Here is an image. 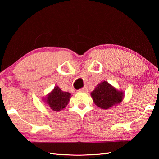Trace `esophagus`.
<instances>
[{
    "mask_svg": "<svg viewBox=\"0 0 159 159\" xmlns=\"http://www.w3.org/2000/svg\"><path fill=\"white\" fill-rule=\"evenodd\" d=\"M79 92H82V93H87L88 92V88L87 87H84L83 88H80L79 90Z\"/></svg>",
    "mask_w": 159,
    "mask_h": 159,
    "instance_id": "esophagus-1",
    "label": "esophagus"
}]
</instances>
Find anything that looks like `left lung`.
Here are the masks:
<instances>
[{
  "label": "left lung",
  "mask_w": 159,
  "mask_h": 159,
  "mask_svg": "<svg viewBox=\"0 0 159 159\" xmlns=\"http://www.w3.org/2000/svg\"><path fill=\"white\" fill-rule=\"evenodd\" d=\"M90 95L94 103L103 109L118 105L122 102L124 96L123 91L118 90L107 81L99 83Z\"/></svg>",
  "instance_id": "1"
}]
</instances>
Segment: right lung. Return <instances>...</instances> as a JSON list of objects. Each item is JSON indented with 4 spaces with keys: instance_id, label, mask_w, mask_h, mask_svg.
<instances>
[{
    "instance_id": "1",
    "label": "right lung",
    "mask_w": 159,
    "mask_h": 159,
    "mask_svg": "<svg viewBox=\"0 0 159 159\" xmlns=\"http://www.w3.org/2000/svg\"><path fill=\"white\" fill-rule=\"evenodd\" d=\"M71 98V93L64 92L58 86H55L54 89L44 98L45 102L51 109L59 111L65 108Z\"/></svg>"
}]
</instances>
